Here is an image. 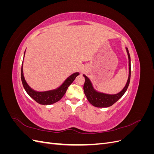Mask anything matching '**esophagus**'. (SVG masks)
<instances>
[{"instance_id": "obj_1", "label": "esophagus", "mask_w": 154, "mask_h": 154, "mask_svg": "<svg viewBox=\"0 0 154 154\" xmlns=\"http://www.w3.org/2000/svg\"><path fill=\"white\" fill-rule=\"evenodd\" d=\"M83 72H84V70H82V73H83Z\"/></svg>"}]
</instances>
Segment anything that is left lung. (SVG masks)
Listing matches in <instances>:
<instances>
[{
	"mask_svg": "<svg viewBox=\"0 0 154 154\" xmlns=\"http://www.w3.org/2000/svg\"><path fill=\"white\" fill-rule=\"evenodd\" d=\"M126 50L128 54V69H129V74L128 78L127 80V82L126 83L125 87L123 90L119 92L118 94H108L105 93L100 92L96 91L94 87L92 86L91 80L88 79L87 76L85 74H83V76L85 78V83L83 85V90L84 93L87 97L88 101L89 103L92 104L93 106L96 107H99V108H105V107H109L115 103L116 101H118L121 97L127 91L128 87L130 83V74H131V65H130V56L128 52V49L126 48Z\"/></svg>",
	"mask_w": 154,
	"mask_h": 154,
	"instance_id": "left-lung-1",
	"label": "left lung"
}]
</instances>
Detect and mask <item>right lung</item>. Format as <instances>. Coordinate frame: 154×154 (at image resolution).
<instances>
[{"mask_svg": "<svg viewBox=\"0 0 154 154\" xmlns=\"http://www.w3.org/2000/svg\"><path fill=\"white\" fill-rule=\"evenodd\" d=\"M79 74H80L79 72L73 73L65 80L61 85L56 89L44 92H38L31 88L26 82L24 73H23V63L21 68V80L23 87L28 95L37 103L41 105H51L61 100L64 94H66L69 86L71 84Z\"/></svg>", "mask_w": 154, "mask_h": 154, "instance_id": "right-lung-1", "label": "right lung"}]
</instances>
